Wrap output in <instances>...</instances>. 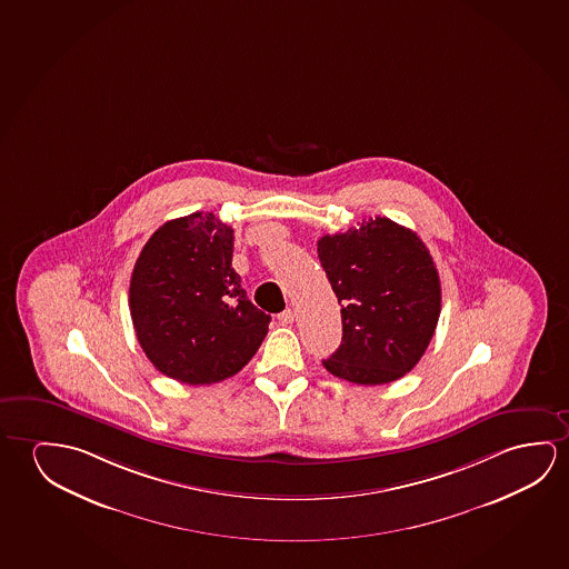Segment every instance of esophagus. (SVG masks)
<instances>
[{"label":"esophagus","instance_id":"1","mask_svg":"<svg viewBox=\"0 0 569 569\" xmlns=\"http://www.w3.org/2000/svg\"><path fill=\"white\" fill-rule=\"evenodd\" d=\"M278 321L281 325H291L296 321V311L293 309H286V311H281L280 316H278Z\"/></svg>","mask_w":569,"mask_h":569}]
</instances>
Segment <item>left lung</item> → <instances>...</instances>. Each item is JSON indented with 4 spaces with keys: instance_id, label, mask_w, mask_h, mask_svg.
<instances>
[{
    "instance_id": "obj_1",
    "label": "left lung",
    "mask_w": 569,
    "mask_h": 569,
    "mask_svg": "<svg viewBox=\"0 0 569 569\" xmlns=\"http://www.w3.org/2000/svg\"><path fill=\"white\" fill-rule=\"evenodd\" d=\"M317 253L342 319L341 347L323 360L332 377L388 385L420 362L438 327V268L421 238L386 217L325 234Z\"/></svg>"
}]
</instances>
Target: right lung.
Masks as SVG:
<instances>
[{
  "label": "right lung",
  "mask_w": 569,
  "mask_h": 569,
  "mask_svg": "<svg viewBox=\"0 0 569 569\" xmlns=\"http://www.w3.org/2000/svg\"><path fill=\"white\" fill-rule=\"evenodd\" d=\"M232 228L212 212L159 227L130 281L136 337L161 375L184 385L234 377L268 335L271 317L246 296L232 268Z\"/></svg>",
  "instance_id": "add662e5"
}]
</instances>
